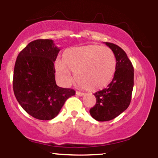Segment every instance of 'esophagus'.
<instances>
[{"mask_svg": "<svg viewBox=\"0 0 158 158\" xmlns=\"http://www.w3.org/2000/svg\"><path fill=\"white\" fill-rule=\"evenodd\" d=\"M76 94H77V96H79V97H82V96L85 95L84 93H81V92H79V91L76 92Z\"/></svg>", "mask_w": 158, "mask_h": 158, "instance_id": "esophagus-1", "label": "esophagus"}]
</instances>
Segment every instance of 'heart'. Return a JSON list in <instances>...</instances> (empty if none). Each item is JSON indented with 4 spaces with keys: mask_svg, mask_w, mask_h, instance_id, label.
Segmentation results:
<instances>
[{
    "mask_svg": "<svg viewBox=\"0 0 158 158\" xmlns=\"http://www.w3.org/2000/svg\"><path fill=\"white\" fill-rule=\"evenodd\" d=\"M56 71L65 85L72 81L70 71L81 88L89 91L104 88L113 79L116 71V59L107 47L85 45L67 49L62 61L56 62Z\"/></svg>",
    "mask_w": 158,
    "mask_h": 158,
    "instance_id": "1",
    "label": "heart"
}]
</instances>
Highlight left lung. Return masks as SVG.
I'll use <instances>...</instances> for the list:
<instances>
[{"label":"left lung","instance_id":"1","mask_svg":"<svg viewBox=\"0 0 158 158\" xmlns=\"http://www.w3.org/2000/svg\"><path fill=\"white\" fill-rule=\"evenodd\" d=\"M105 44L115 56L116 71L108 87L94 94L97 102L90 109V114L100 122L111 120L128 108L134 87V68L126 52L112 43Z\"/></svg>","mask_w":158,"mask_h":158}]
</instances>
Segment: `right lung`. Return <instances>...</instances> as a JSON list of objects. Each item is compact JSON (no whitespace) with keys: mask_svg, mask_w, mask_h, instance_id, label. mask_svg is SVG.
<instances>
[{"mask_svg":"<svg viewBox=\"0 0 158 158\" xmlns=\"http://www.w3.org/2000/svg\"><path fill=\"white\" fill-rule=\"evenodd\" d=\"M60 49L51 39L29 43L18 56L13 74V90L23 109L41 120L55 118L75 90L58 86L56 61Z\"/></svg>","mask_w":158,"mask_h":158,"instance_id":"right-lung-1","label":"right lung"}]
</instances>
